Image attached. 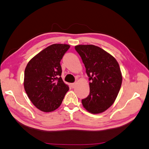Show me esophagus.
Wrapping results in <instances>:
<instances>
[{
  "mask_svg": "<svg viewBox=\"0 0 149 149\" xmlns=\"http://www.w3.org/2000/svg\"><path fill=\"white\" fill-rule=\"evenodd\" d=\"M75 86H76V83H72V84H71V86L73 88H75Z\"/></svg>",
  "mask_w": 149,
  "mask_h": 149,
  "instance_id": "obj_1",
  "label": "esophagus"
}]
</instances>
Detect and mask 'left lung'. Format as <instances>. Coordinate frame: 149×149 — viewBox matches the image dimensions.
Returning <instances> with one entry per match:
<instances>
[{
    "mask_svg": "<svg viewBox=\"0 0 149 149\" xmlns=\"http://www.w3.org/2000/svg\"><path fill=\"white\" fill-rule=\"evenodd\" d=\"M75 50L82 59L89 77L90 94L82 100L87 111L100 113L114 103L122 83L118 61L104 49L92 45H77Z\"/></svg>",
    "mask_w": 149,
    "mask_h": 149,
    "instance_id": "8db88e82",
    "label": "left lung"
}]
</instances>
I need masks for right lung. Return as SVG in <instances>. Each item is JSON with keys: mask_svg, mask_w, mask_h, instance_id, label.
<instances>
[{"mask_svg": "<svg viewBox=\"0 0 149 149\" xmlns=\"http://www.w3.org/2000/svg\"><path fill=\"white\" fill-rule=\"evenodd\" d=\"M70 46L54 44L29 61L24 71V87L29 99L38 109L54 111L62 103L69 87L61 78V60Z\"/></svg>", "mask_w": 149, "mask_h": 149, "instance_id": "add662e5", "label": "right lung"}]
</instances>
